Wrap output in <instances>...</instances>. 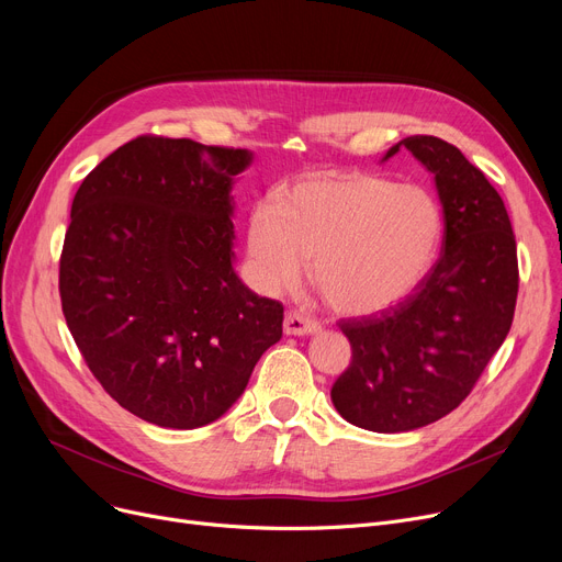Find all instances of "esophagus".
Instances as JSON below:
<instances>
[{
    "instance_id": "34e87169",
    "label": "esophagus",
    "mask_w": 562,
    "mask_h": 562,
    "mask_svg": "<svg viewBox=\"0 0 562 562\" xmlns=\"http://www.w3.org/2000/svg\"><path fill=\"white\" fill-rule=\"evenodd\" d=\"M314 333H318V323L312 321L310 316H303L299 312H289L284 316V335L305 337V335H314Z\"/></svg>"
}]
</instances>
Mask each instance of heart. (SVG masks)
<instances>
[{
	"label": "heart",
	"instance_id": "b5f03b06",
	"mask_svg": "<svg viewBox=\"0 0 562 562\" xmlns=\"http://www.w3.org/2000/svg\"><path fill=\"white\" fill-rule=\"evenodd\" d=\"M445 216L435 195L415 184L364 172L312 175L271 202H257L246 252L257 282L271 293L296 286L314 259L326 303L350 316L385 312L430 273Z\"/></svg>",
	"mask_w": 562,
	"mask_h": 562
}]
</instances>
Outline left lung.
Segmentation results:
<instances>
[{
  "label": "left lung",
  "instance_id": "left-lung-1",
  "mask_svg": "<svg viewBox=\"0 0 562 562\" xmlns=\"http://www.w3.org/2000/svg\"><path fill=\"white\" fill-rule=\"evenodd\" d=\"M435 180L445 239L428 278L392 310L341 321L350 367L333 385L339 415L373 432L424 428L456 409L510 333L517 303V246L506 204L456 145L407 136Z\"/></svg>",
  "mask_w": 562,
  "mask_h": 562
}]
</instances>
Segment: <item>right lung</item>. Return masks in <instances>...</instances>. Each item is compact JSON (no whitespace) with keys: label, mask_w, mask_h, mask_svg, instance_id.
Returning a JSON list of instances; mask_svg holds the SVG:
<instances>
[{"label":"right lung","mask_w":562,"mask_h":562,"mask_svg":"<svg viewBox=\"0 0 562 562\" xmlns=\"http://www.w3.org/2000/svg\"><path fill=\"white\" fill-rule=\"evenodd\" d=\"M250 164V150L138 136L75 193L66 323L100 385L143 422L221 419L282 337L284 307L234 271L232 187Z\"/></svg>","instance_id":"right-lung-1"}]
</instances>
